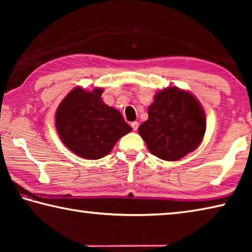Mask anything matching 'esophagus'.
Listing matches in <instances>:
<instances>
[{"mask_svg": "<svg viewBox=\"0 0 252 252\" xmlns=\"http://www.w3.org/2000/svg\"><path fill=\"white\" fill-rule=\"evenodd\" d=\"M131 126H132V129H133L134 131H135V130H138V127H139V122H136V121H134V122H131Z\"/></svg>", "mask_w": 252, "mask_h": 252, "instance_id": "34e87169", "label": "esophagus"}]
</instances>
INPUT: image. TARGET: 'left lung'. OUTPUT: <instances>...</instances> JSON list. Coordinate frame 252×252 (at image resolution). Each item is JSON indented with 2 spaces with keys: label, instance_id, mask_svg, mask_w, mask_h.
Masks as SVG:
<instances>
[{
  "label": "left lung",
  "instance_id": "left-lung-1",
  "mask_svg": "<svg viewBox=\"0 0 252 252\" xmlns=\"http://www.w3.org/2000/svg\"><path fill=\"white\" fill-rule=\"evenodd\" d=\"M148 113L138 131L153 156L176 161L201 143L206 114L191 93L174 87L164 89L157 93Z\"/></svg>",
  "mask_w": 252,
  "mask_h": 252
}]
</instances>
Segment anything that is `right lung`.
<instances>
[{
	"mask_svg": "<svg viewBox=\"0 0 252 252\" xmlns=\"http://www.w3.org/2000/svg\"><path fill=\"white\" fill-rule=\"evenodd\" d=\"M102 93L100 88L93 91L75 88L55 114L63 143L84 159L96 160L109 155L118 140L132 130L118 110L102 101Z\"/></svg>",
	"mask_w": 252,
	"mask_h": 252,
	"instance_id": "obj_1",
	"label": "right lung"
}]
</instances>
